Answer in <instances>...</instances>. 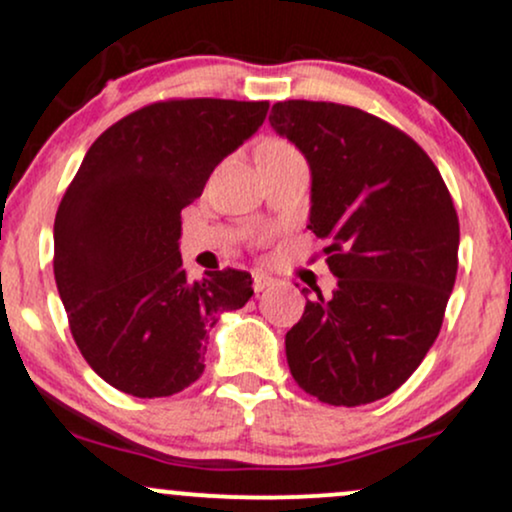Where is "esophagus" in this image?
I'll use <instances>...</instances> for the list:
<instances>
[{
  "label": "esophagus",
  "instance_id": "1",
  "mask_svg": "<svg viewBox=\"0 0 512 512\" xmlns=\"http://www.w3.org/2000/svg\"><path fill=\"white\" fill-rule=\"evenodd\" d=\"M252 286H255V291L260 293L264 289H269V286H274V279L264 272H255L252 274Z\"/></svg>",
  "mask_w": 512,
  "mask_h": 512
}]
</instances>
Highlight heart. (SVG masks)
Listing matches in <instances>:
<instances>
[{
	"label": "heart",
	"instance_id": "b5f03b06",
	"mask_svg": "<svg viewBox=\"0 0 512 512\" xmlns=\"http://www.w3.org/2000/svg\"><path fill=\"white\" fill-rule=\"evenodd\" d=\"M267 146H289V144H284V142H269Z\"/></svg>",
	"mask_w": 512,
	"mask_h": 512
}]
</instances>
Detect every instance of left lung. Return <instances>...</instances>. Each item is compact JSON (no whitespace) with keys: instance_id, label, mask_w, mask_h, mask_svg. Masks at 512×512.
Segmentation results:
<instances>
[{"instance_id":"obj_1","label":"left lung","mask_w":512,"mask_h":512,"mask_svg":"<svg viewBox=\"0 0 512 512\" xmlns=\"http://www.w3.org/2000/svg\"><path fill=\"white\" fill-rule=\"evenodd\" d=\"M269 122L308 161V228L330 240L337 276L332 296L315 289L286 332L293 380L334 407L383 399L407 383L443 325L460 248L455 204L426 151L380 117L284 101Z\"/></svg>"}]
</instances>
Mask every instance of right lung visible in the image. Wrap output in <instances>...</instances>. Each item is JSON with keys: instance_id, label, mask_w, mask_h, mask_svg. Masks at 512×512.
<instances>
[{"instance_id": "add662e5", "label": "right lung", "mask_w": 512, "mask_h": 512, "mask_svg": "<svg viewBox=\"0 0 512 512\" xmlns=\"http://www.w3.org/2000/svg\"><path fill=\"white\" fill-rule=\"evenodd\" d=\"M267 110V101H158L86 151L57 209L52 264L74 342L115 390L154 399L190 387L219 315L250 301L252 276L240 269L187 279L180 211Z\"/></svg>"}]
</instances>
